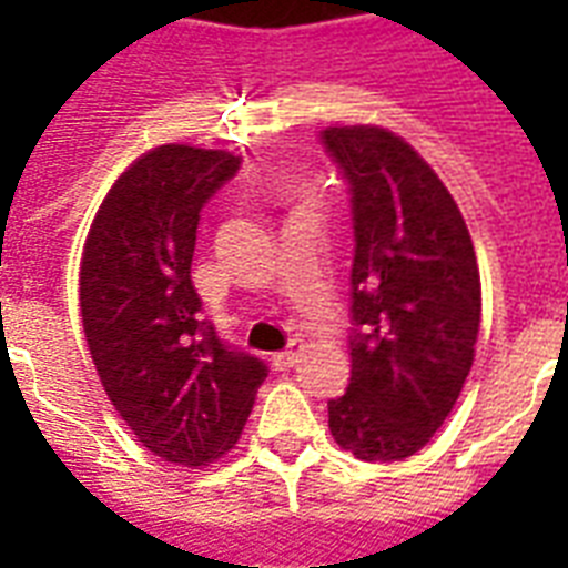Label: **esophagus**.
<instances>
[{
    "label": "esophagus",
    "instance_id": "1",
    "mask_svg": "<svg viewBox=\"0 0 568 568\" xmlns=\"http://www.w3.org/2000/svg\"><path fill=\"white\" fill-rule=\"evenodd\" d=\"M297 359H301V347L292 345L288 351H280V354L271 356V365H274L276 372H285V368H294Z\"/></svg>",
    "mask_w": 568,
    "mask_h": 568
}]
</instances>
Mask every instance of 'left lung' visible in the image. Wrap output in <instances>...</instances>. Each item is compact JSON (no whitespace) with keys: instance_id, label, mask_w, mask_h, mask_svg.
<instances>
[{"instance_id":"obj_1","label":"left lung","mask_w":568,"mask_h":568,"mask_svg":"<svg viewBox=\"0 0 568 568\" xmlns=\"http://www.w3.org/2000/svg\"><path fill=\"white\" fill-rule=\"evenodd\" d=\"M351 185V383L329 400L333 439L365 463L422 450L475 363L480 271L468 226L433 168L395 132L329 126Z\"/></svg>"}]
</instances>
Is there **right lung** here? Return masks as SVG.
I'll list each match as a JSON object with an SVG mask.
<instances>
[{"label":"right lung","mask_w":568,"mask_h":568,"mask_svg":"<svg viewBox=\"0 0 568 568\" xmlns=\"http://www.w3.org/2000/svg\"><path fill=\"white\" fill-rule=\"evenodd\" d=\"M239 164L226 150L155 146L111 185L84 241L79 303L97 374L138 442L176 466L235 448L267 377L221 342L191 283L200 212Z\"/></svg>","instance_id":"1"}]
</instances>
